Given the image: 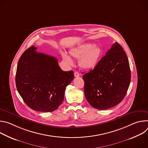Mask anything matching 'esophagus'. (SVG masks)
Returning <instances> with one entry per match:
<instances>
[{"mask_svg": "<svg viewBox=\"0 0 148 148\" xmlns=\"http://www.w3.org/2000/svg\"><path fill=\"white\" fill-rule=\"evenodd\" d=\"M74 76H75V77H79V74L78 72L75 71V72H74Z\"/></svg>", "mask_w": 148, "mask_h": 148, "instance_id": "1", "label": "esophagus"}]
</instances>
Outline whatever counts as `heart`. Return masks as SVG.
Listing matches in <instances>:
<instances>
[{"mask_svg":"<svg viewBox=\"0 0 148 148\" xmlns=\"http://www.w3.org/2000/svg\"><path fill=\"white\" fill-rule=\"evenodd\" d=\"M102 51L99 47L93 43H82L72 48L70 54L74 58L79 59L80 66L86 70L94 69L98 64ZM63 60L69 66L73 64V61L69 55L64 52L61 53Z\"/></svg>","mask_w":148,"mask_h":148,"instance_id":"heart-1","label":"heart"}]
</instances>
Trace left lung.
Returning a JSON list of instances; mask_svg holds the SVG:
<instances>
[{
  "label": "left lung",
  "instance_id": "obj_1",
  "mask_svg": "<svg viewBox=\"0 0 148 148\" xmlns=\"http://www.w3.org/2000/svg\"><path fill=\"white\" fill-rule=\"evenodd\" d=\"M131 76L127 56L115 42L97 66L82 76L87 101L101 110L115 106L127 92Z\"/></svg>",
  "mask_w": 148,
  "mask_h": 148
}]
</instances>
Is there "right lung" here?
<instances>
[{"label":"right lung","mask_w":148,"mask_h":148,"mask_svg":"<svg viewBox=\"0 0 148 148\" xmlns=\"http://www.w3.org/2000/svg\"><path fill=\"white\" fill-rule=\"evenodd\" d=\"M31 46L20 57L16 74L17 90L31 109L53 112L62 103L73 71H64L56 57L36 51Z\"/></svg>","instance_id":"right-lung-1"}]
</instances>
